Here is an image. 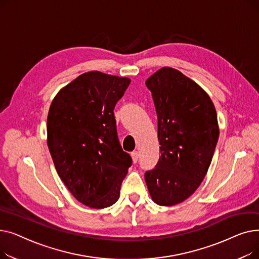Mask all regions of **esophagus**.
<instances>
[{
  "label": "esophagus",
  "instance_id": "34e87169",
  "mask_svg": "<svg viewBox=\"0 0 259 259\" xmlns=\"http://www.w3.org/2000/svg\"><path fill=\"white\" fill-rule=\"evenodd\" d=\"M131 157H132V161L137 162L139 159V152L138 151H133L131 152Z\"/></svg>",
  "mask_w": 259,
  "mask_h": 259
}]
</instances>
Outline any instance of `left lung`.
Returning a JSON list of instances; mask_svg holds the SVG:
<instances>
[{"mask_svg": "<svg viewBox=\"0 0 259 259\" xmlns=\"http://www.w3.org/2000/svg\"><path fill=\"white\" fill-rule=\"evenodd\" d=\"M146 86L156 109L160 155L145 181L155 203L174 206L205 179L220 137L217 113L208 93L174 68H160Z\"/></svg>", "mask_w": 259, "mask_h": 259, "instance_id": "obj_1", "label": "left lung"}]
</instances>
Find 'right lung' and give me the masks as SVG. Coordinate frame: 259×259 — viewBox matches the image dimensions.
<instances>
[{
    "label": "right lung",
    "mask_w": 259,
    "mask_h": 259,
    "mask_svg": "<svg viewBox=\"0 0 259 259\" xmlns=\"http://www.w3.org/2000/svg\"><path fill=\"white\" fill-rule=\"evenodd\" d=\"M130 81L85 72L63 87L49 108L47 145L54 167L70 193L90 208L117 201L132 164L119 145L113 113Z\"/></svg>",
    "instance_id": "obj_1"
}]
</instances>
